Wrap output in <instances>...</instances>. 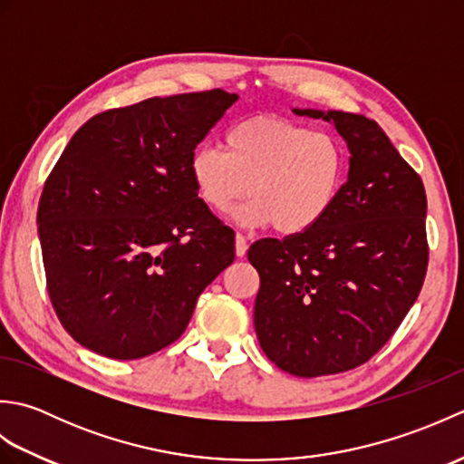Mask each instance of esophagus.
<instances>
[{
  "label": "esophagus",
  "instance_id": "34e87169",
  "mask_svg": "<svg viewBox=\"0 0 464 464\" xmlns=\"http://www.w3.org/2000/svg\"><path fill=\"white\" fill-rule=\"evenodd\" d=\"M245 253H247V237H245L243 233H237L235 235V255L243 257Z\"/></svg>",
  "mask_w": 464,
  "mask_h": 464
}]
</instances>
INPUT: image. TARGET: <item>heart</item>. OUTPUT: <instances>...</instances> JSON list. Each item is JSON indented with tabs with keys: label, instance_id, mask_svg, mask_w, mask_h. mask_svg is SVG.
I'll use <instances>...</instances> for the list:
<instances>
[{
	"label": "heart",
	"instance_id": "heart-1",
	"mask_svg": "<svg viewBox=\"0 0 464 464\" xmlns=\"http://www.w3.org/2000/svg\"><path fill=\"white\" fill-rule=\"evenodd\" d=\"M191 179L211 211L237 213L247 227L271 225L279 235H301L317 225L337 199L347 155L337 137L277 115H255L227 130L221 147L191 155Z\"/></svg>",
	"mask_w": 464,
	"mask_h": 464
}]
</instances>
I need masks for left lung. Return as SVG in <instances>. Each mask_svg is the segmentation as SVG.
Returning a JSON list of instances; mask_svg holds the SVG:
<instances>
[{
	"label": "left lung",
	"mask_w": 464,
	"mask_h": 464,
	"mask_svg": "<svg viewBox=\"0 0 464 464\" xmlns=\"http://www.w3.org/2000/svg\"><path fill=\"white\" fill-rule=\"evenodd\" d=\"M334 125L349 175L309 231L249 247L261 287L255 331L285 372L321 377L367 362L417 301L427 275V195L381 127L362 115L297 110Z\"/></svg>",
	"instance_id": "left-lung-1"
}]
</instances>
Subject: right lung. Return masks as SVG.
Returning a JSON list of instances; mask_svg holds the SVG:
<instances>
[{"label": "right lung", "mask_w": 464, "mask_h": 464, "mask_svg": "<svg viewBox=\"0 0 464 464\" xmlns=\"http://www.w3.org/2000/svg\"><path fill=\"white\" fill-rule=\"evenodd\" d=\"M223 90L151 97L83 123L37 209L47 291L65 331L130 361L183 334L235 235L197 197L189 161L237 102Z\"/></svg>", "instance_id": "add662e5"}]
</instances>
